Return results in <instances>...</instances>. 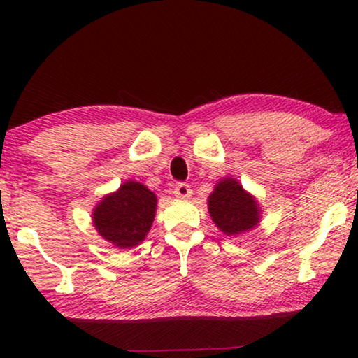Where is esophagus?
I'll list each match as a JSON object with an SVG mask.
<instances>
[{
	"mask_svg": "<svg viewBox=\"0 0 358 358\" xmlns=\"http://www.w3.org/2000/svg\"><path fill=\"white\" fill-rule=\"evenodd\" d=\"M173 194H175V197H177V199H183V201H185V199H189L192 196V191H191L189 185L178 183L177 186H175Z\"/></svg>",
	"mask_w": 358,
	"mask_h": 358,
	"instance_id": "esophagus-1",
	"label": "esophagus"
}]
</instances>
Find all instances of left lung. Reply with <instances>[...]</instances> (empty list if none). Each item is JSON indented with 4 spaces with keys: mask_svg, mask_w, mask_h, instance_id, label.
Masks as SVG:
<instances>
[{
    "mask_svg": "<svg viewBox=\"0 0 358 358\" xmlns=\"http://www.w3.org/2000/svg\"><path fill=\"white\" fill-rule=\"evenodd\" d=\"M208 213L227 237H237L257 227L262 215L257 199L232 177H224L215 185L208 196Z\"/></svg>",
    "mask_w": 358,
    "mask_h": 358,
    "instance_id": "8db88e82",
    "label": "left lung"
}]
</instances>
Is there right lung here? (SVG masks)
Returning <instances> with one entry per match:
<instances>
[{
  "label": "right lung",
  "mask_w": 358,
  "mask_h": 358,
  "mask_svg": "<svg viewBox=\"0 0 358 358\" xmlns=\"http://www.w3.org/2000/svg\"><path fill=\"white\" fill-rule=\"evenodd\" d=\"M156 194L134 180L106 194L93 208V226L118 250L138 246L150 232L156 215Z\"/></svg>",
  "instance_id": "right-lung-1"
}]
</instances>
